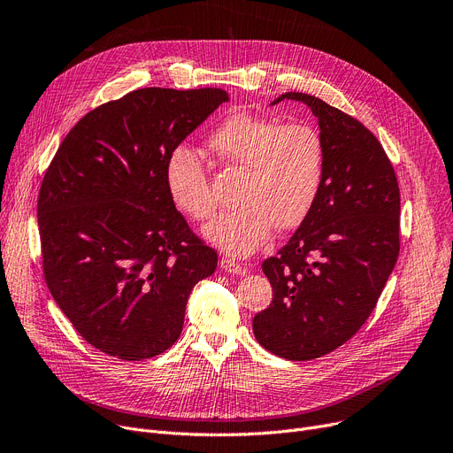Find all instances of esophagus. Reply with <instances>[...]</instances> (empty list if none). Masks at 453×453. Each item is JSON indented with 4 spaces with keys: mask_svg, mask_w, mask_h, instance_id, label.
<instances>
[{
    "mask_svg": "<svg viewBox=\"0 0 453 453\" xmlns=\"http://www.w3.org/2000/svg\"><path fill=\"white\" fill-rule=\"evenodd\" d=\"M220 266L227 272V273H233V275H246V266H242V265H239V263H234L233 258H229V257H224L222 260H220Z\"/></svg>",
    "mask_w": 453,
    "mask_h": 453,
    "instance_id": "34e87169",
    "label": "esophagus"
}]
</instances>
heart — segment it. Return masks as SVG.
Listing matches in <instances>:
<instances>
[{
	"instance_id": "b5f03b06",
	"label": "heart",
	"mask_w": 453,
	"mask_h": 453,
	"mask_svg": "<svg viewBox=\"0 0 453 453\" xmlns=\"http://www.w3.org/2000/svg\"><path fill=\"white\" fill-rule=\"evenodd\" d=\"M209 149L227 165L246 169L239 203L214 220L207 239L233 255H250L275 226H299L312 211L325 178V141L308 123H287L250 111H233L209 135ZM173 203L196 222L217 211L203 159L187 147L165 163Z\"/></svg>"
}]
</instances>
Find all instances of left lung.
Segmentation results:
<instances>
[{
    "instance_id": "8db88e82",
    "label": "left lung",
    "mask_w": 453,
    "mask_h": 453,
    "mask_svg": "<svg viewBox=\"0 0 453 453\" xmlns=\"http://www.w3.org/2000/svg\"><path fill=\"white\" fill-rule=\"evenodd\" d=\"M318 117L325 141L321 193L288 244L266 258L273 299L253 318L257 342L306 362L349 342L367 321L400 251V190L380 141L314 95L288 91Z\"/></svg>"
}]
</instances>
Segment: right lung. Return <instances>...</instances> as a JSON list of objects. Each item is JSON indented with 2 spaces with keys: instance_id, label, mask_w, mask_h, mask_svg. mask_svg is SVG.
Masks as SVG:
<instances>
[{
  "instance_id": "1",
  "label": "right lung",
  "mask_w": 453,
  "mask_h": 453,
  "mask_svg": "<svg viewBox=\"0 0 453 453\" xmlns=\"http://www.w3.org/2000/svg\"><path fill=\"white\" fill-rule=\"evenodd\" d=\"M226 101L220 88L130 91L86 113L45 171V282L79 334L119 360L173 347L190 290L217 270L166 193L165 163Z\"/></svg>"
}]
</instances>
